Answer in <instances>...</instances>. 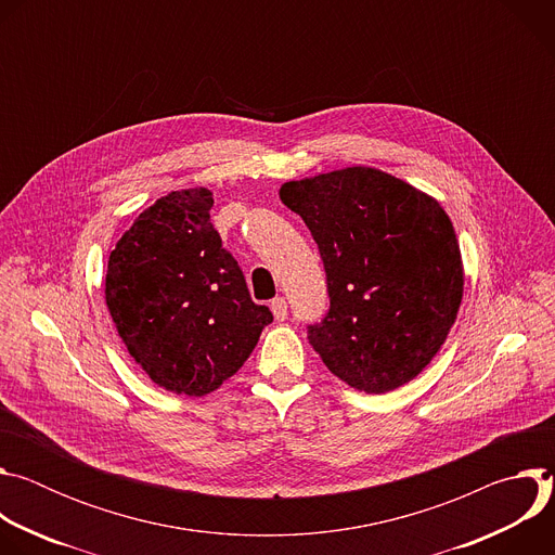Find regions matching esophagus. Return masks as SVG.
<instances>
[{"mask_svg": "<svg viewBox=\"0 0 555 555\" xmlns=\"http://www.w3.org/2000/svg\"><path fill=\"white\" fill-rule=\"evenodd\" d=\"M270 307H272V313H274L276 321H285L287 319V300L283 296H276Z\"/></svg>", "mask_w": 555, "mask_h": 555, "instance_id": "obj_1", "label": "esophagus"}]
</instances>
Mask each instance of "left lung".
<instances>
[{"label": "left lung", "mask_w": 555, "mask_h": 555, "mask_svg": "<svg viewBox=\"0 0 555 555\" xmlns=\"http://www.w3.org/2000/svg\"><path fill=\"white\" fill-rule=\"evenodd\" d=\"M327 274L330 311L307 325L327 369L364 392L417 377L456 321L463 266L437 199L371 167L285 182Z\"/></svg>", "instance_id": "1"}]
</instances>
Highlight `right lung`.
<instances>
[{
  "instance_id": "1",
  "label": "right lung",
  "mask_w": 555,
  "mask_h": 555,
  "mask_svg": "<svg viewBox=\"0 0 555 555\" xmlns=\"http://www.w3.org/2000/svg\"><path fill=\"white\" fill-rule=\"evenodd\" d=\"M210 208L212 193L202 186L160 197L120 236L105 276L131 358L157 386L195 398L240 371L272 323L221 246Z\"/></svg>"
}]
</instances>
